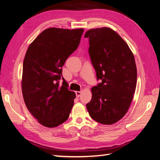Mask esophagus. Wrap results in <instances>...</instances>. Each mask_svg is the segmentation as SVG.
Segmentation results:
<instances>
[{
	"label": "esophagus",
	"instance_id": "1",
	"mask_svg": "<svg viewBox=\"0 0 160 160\" xmlns=\"http://www.w3.org/2000/svg\"><path fill=\"white\" fill-rule=\"evenodd\" d=\"M81 93H82L81 91H75V94H76L77 98H79V97H80L81 95Z\"/></svg>",
	"mask_w": 160,
	"mask_h": 160
}]
</instances>
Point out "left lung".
<instances>
[{"label":"left lung","mask_w":160,"mask_h":160,"mask_svg":"<svg viewBox=\"0 0 160 160\" xmlns=\"http://www.w3.org/2000/svg\"><path fill=\"white\" fill-rule=\"evenodd\" d=\"M89 53L101 83L91 88L92 98L86 105L91 118L111 125L127 113L137 84V68L132 51L115 31L108 27L86 32Z\"/></svg>","instance_id":"obj_1"}]
</instances>
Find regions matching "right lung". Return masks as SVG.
<instances>
[{
	"label": "right lung",
	"mask_w": 160,
	"mask_h": 160,
	"mask_svg": "<svg viewBox=\"0 0 160 160\" xmlns=\"http://www.w3.org/2000/svg\"><path fill=\"white\" fill-rule=\"evenodd\" d=\"M83 28H49L28 47L23 61L22 92L28 110L47 128L59 126L68 119L75 93L62 78V67L78 47Z\"/></svg>",
	"instance_id": "obj_1"
}]
</instances>
